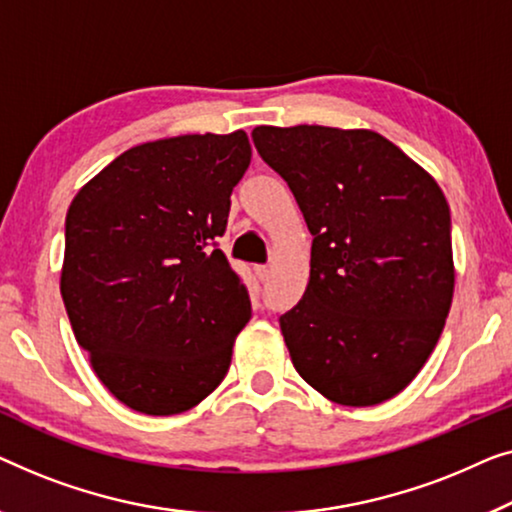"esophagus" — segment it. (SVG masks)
Listing matches in <instances>:
<instances>
[{
  "mask_svg": "<svg viewBox=\"0 0 512 512\" xmlns=\"http://www.w3.org/2000/svg\"><path fill=\"white\" fill-rule=\"evenodd\" d=\"M269 273H271L269 264H257V266H255V276H257L259 280H262V283H264V280H269Z\"/></svg>",
  "mask_w": 512,
  "mask_h": 512,
  "instance_id": "esophagus-1",
  "label": "esophagus"
}]
</instances>
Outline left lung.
Returning <instances> with one entry per match:
<instances>
[{"label":"left lung","instance_id":"obj_1","mask_svg":"<svg viewBox=\"0 0 512 512\" xmlns=\"http://www.w3.org/2000/svg\"><path fill=\"white\" fill-rule=\"evenodd\" d=\"M257 153L313 234L311 280L280 315L294 369L343 406L392 399L450 313V206L427 171L369 129L255 127Z\"/></svg>","mask_w":512,"mask_h":512}]
</instances>
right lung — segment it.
<instances>
[{
  "instance_id": "right-lung-1",
  "label": "right lung",
  "mask_w": 512,
  "mask_h": 512,
  "mask_svg": "<svg viewBox=\"0 0 512 512\" xmlns=\"http://www.w3.org/2000/svg\"><path fill=\"white\" fill-rule=\"evenodd\" d=\"M248 164L241 129L150 141L71 201L64 308L99 380L136 413H183L227 376L253 308L215 239Z\"/></svg>"
}]
</instances>
